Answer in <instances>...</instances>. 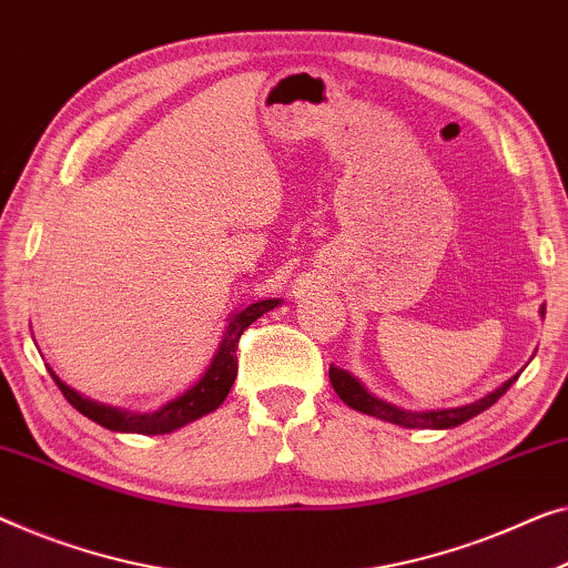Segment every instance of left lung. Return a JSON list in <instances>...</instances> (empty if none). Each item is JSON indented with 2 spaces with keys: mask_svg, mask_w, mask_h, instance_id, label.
<instances>
[{
  "mask_svg": "<svg viewBox=\"0 0 568 568\" xmlns=\"http://www.w3.org/2000/svg\"><path fill=\"white\" fill-rule=\"evenodd\" d=\"M540 317H546V304H540ZM517 376H509L505 384H499L495 392L484 394L481 399L468 402V405L462 407H443V409H423V413H413V409H402L397 405H389L379 397H374L372 392L361 384L356 376L345 368H338L331 364V384L338 397L345 402V405L358 409V413L379 417V420L402 425V427H420V430H448V427H456L466 420H471L484 409H489L495 402L503 397V394L517 382Z\"/></svg>",
  "mask_w": 568,
  "mask_h": 568,
  "instance_id": "obj_1",
  "label": "left lung"
}]
</instances>
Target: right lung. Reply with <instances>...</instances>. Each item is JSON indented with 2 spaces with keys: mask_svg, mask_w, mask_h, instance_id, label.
<instances>
[{
  "mask_svg": "<svg viewBox=\"0 0 568 568\" xmlns=\"http://www.w3.org/2000/svg\"><path fill=\"white\" fill-rule=\"evenodd\" d=\"M278 304H282V300H261V302L248 304V307L243 310H235L233 315L227 317L223 341H220L217 353L212 356L207 372L202 374V379L194 386H189L184 394H179L176 399H171L163 407L153 409V413H130V409H122V407L102 405V402H94L84 397V394H79L77 389H71L69 384L55 376L53 368H48V372H51L53 382L59 384L63 397L69 399V405L77 407L81 415L89 417V420L106 427V430L141 433V435L174 433L179 427L200 420L202 415H207L212 409L223 405L230 386H233L237 376V356H235L237 341H241L245 327L256 323L261 315H266L268 310L278 307Z\"/></svg>",
  "mask_w": 568,
  "mask_h": 568,
  "instance_id": "1",
  "label": "right lung"
}]
</instances>
